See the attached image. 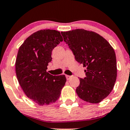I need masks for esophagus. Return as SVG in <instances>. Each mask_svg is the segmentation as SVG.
<instances>
[{
    "instance_id": "obj_1",
    "label": "esophagus",
    "mask_w": 130,
    "mask_h": 130,
    "mask_svg": "<svg viewBox=\"0 0 130 130\" xmlns=\"http://www.w3.org/2000/svg\"><path fill=\"white\" fill-rule=\"evenodd\" d=\"M72 77V76H69V75H66V78L67 80H70V79Z\"/></svg>"
}]
</instances>
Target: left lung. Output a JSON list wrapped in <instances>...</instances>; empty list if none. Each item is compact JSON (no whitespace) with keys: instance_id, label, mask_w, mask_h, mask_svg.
Wrapping results in <instances>:
<instances>
[{"instance_id":"left-lung-1","label":"left lung","mask_w":130,"mask_h":130,"mask_svg":"<svg viewBox=\"0 0 130 130\" xmlns=\"http://www.w3.org/2000/svg\"><path fill=\"white\" fill-rule=\"evenodd\" d=\"M77 62L86 67V77L80 78L76 92L80 99L98 103L109 95L117 78L115 51L97 33L84 29L61 32Z\"/></svg>"}]
</instances>
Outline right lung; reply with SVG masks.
<instances>
[{"label": "right lung", "instance_id": "add662e5", "mask_svg": "<svg viewBox=\"0 0 130 130\" xmlns=\"http://www.w3.org/2000/svg\"><path fill=\"white\" fill-rule=\"evenodd\" d=\"M62 41L59 31L41 30L30 35L19 47L15 63L18 80L26 96L38 105L56 102L67 81L65 75L46 72L52 51Z\"/></svg>", "mask_w": 130, "mask_h": 130}]
</instances>
